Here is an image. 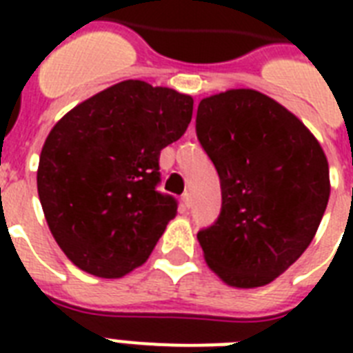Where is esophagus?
I'll return each mask as SVG.
<instances>
[{
    "label": "esophagus",
    "instance_id": "obj_1",
    "mask_svg": "<svg viewBox=\"0 0 353 353\" xmlns=\"http://www.w3.org/2000/svg\"><path fill=\"white\" fill-rule=\"evenodd\" d=\"M181 199H183V207H185V209H190V207H192V194L185 192Z\"/></svg>",
    "mask_w": 353,
    "mask_h": 353
}]
</instances>
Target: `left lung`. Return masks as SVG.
Wrapping results in <instances>:
<instances>
[{"label": "left lung", "mask_w": 353, "mask_h": 353, "mask_svg": "<svg viewBox=\"0 0 353 353\" xmlns=\"http://www.w3.org/2000/svg\"><path fill=\"white\" fill-rule=\"evenodd\" d=\"M196 133L221 183V212L198 232L212 271L232 288L273 282L312 243L330 198L324 150L301 119L254 90L199 102Z\"/></svg>", "instance_id": "1"}]
</instances>
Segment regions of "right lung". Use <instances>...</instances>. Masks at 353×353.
Returning <instances> with one entry per match:
<instances>
[{
    "instance_id": "obj_1",
    "label": "right lung",
    "mask_w": 353,
    "mask_h": 353,
    "mask_svg": "<svg viewBox=\"0 0 353 353\" xmlns=\"http://www.w3.org/2000/svg\"><path fill=\"white\" fill-rule=\"evenodd\" d=\"M190 95L124 80L52 126L40 154L38 196L65 256L101 279L143 265L177 214L157 192L161 150L187 132Z\"/></svg>"
}]
</instances>
